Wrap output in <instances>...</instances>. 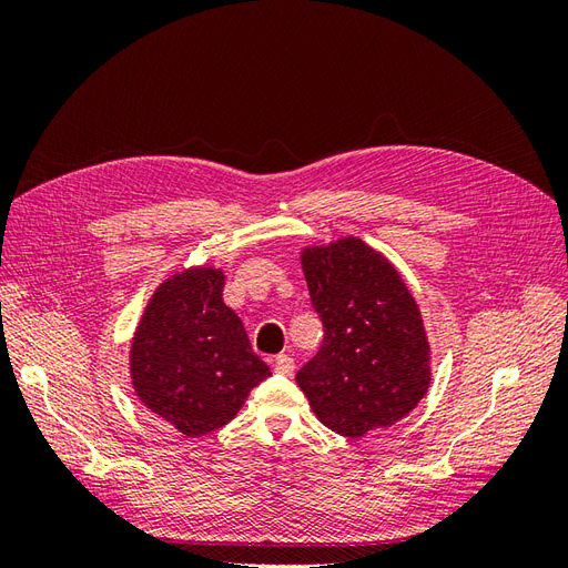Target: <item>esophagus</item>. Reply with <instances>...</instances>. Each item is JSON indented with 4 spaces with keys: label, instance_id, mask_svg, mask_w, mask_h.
I'll use <instances>...</instances> for the list:
<instances>
[{
    "label": "esophagus",
    "instance_id": "1",
    "mask_svg": "<svg viewBox=\"0 0 568 568\" xmlns=\"http://www.w3.org/2000/svg\"><path fill=\"white\" fill-rule=\"evenodd\" d=\"M272 367H274V372L282 374V376H291V374H294V357H288V355L282 353V355L274 357Z\"/></svg>",
    "mask_w": 568,
    "mask_h": 568
}]
</instances>
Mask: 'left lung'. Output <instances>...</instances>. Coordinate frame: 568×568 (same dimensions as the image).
<instances>
[{
	"instance_id": "8db88e82",
	"label": "left lung",
	"mask_w": 568,
	"mask_h": 568,
	"mask_svg": "<svg viewBox=\"0 0 568 568\" xmlns=\"http://www.w3.org/2000/svg\"><path fill=\"white\" fill-rule=\"evenodd\" d=\"M303 272L324 341L296 382L317 419L348 438L400 422L432 382L419 307L400 274L353 236L307 248Z\"/></svg>"
}]
</instances>
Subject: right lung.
Here are the masks:
<instances>
[{
  "instance_id": "obj_1",
  "label": "right lung",
  "mask_w": 568,
  "mask_h": 568,
  "mask_svg": "<svg viewBox=\"0 0 568 568\" xmlns=\"http://www.w3.org/2000/svg\"><path fill=\"white\" fill-rule=\"evenodd\" d=\"M222 288L225 277L211 267L175 274L153 294L132 341L136 395L184 436L232 422L272 374L222 301Z\"/></svg>"
}]
</instances>
